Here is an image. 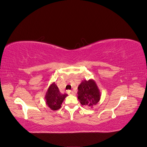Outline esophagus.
Segmentation results:
<instances>
[{
	"label": "esophagus",
	"mask_w": 147,
	"mask_h": 147,
	"mask_svg": "<svg viewBox=\"0 0 147 147\" xmlns=\"http://www.w3.org/2000/svg\"><path fill=\"white\" fill-rule=\"evenodd\" d=\"M67 92V94H70V95H75V93L73 91L68 90Z\"/></svg>",
	"instance_id": "esophagus-1"
}]
</instances>
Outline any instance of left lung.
I'll return each instance as SVG.
<instances>
[{
    "label": "left lung",
    "instance_id": "left-lung-1",
    "mask_svg": "<svg viewBox=\"0 0 147 147\" xmlns=\"http://www.w3.org/2000/svg\"><path fill=\"white\" fill-rule=\"evenodd\" d=\"M78 99L83 105L92 107L100 99V92L96 82L92 79L84 80L78 87Z\"/></svg>",
    "mask_w": 147,
    "mask_h": 147
}]
</instances>
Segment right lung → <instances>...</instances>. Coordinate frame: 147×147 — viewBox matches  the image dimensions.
<instances>
[{
	"mask_svg": "<svg viewBox=\"0 0 147 147\" xmlns=\"http://www.w3.org/2000/svg\"><path fill=\"white\" fill-rule=\"evenodd\" d=\"M67 96V94L61 93L55 82H53L48 88L45 99L46 100V104L48 107L51 110L55 111L59 110L61 107L62 103Z\"/></svg>",
	"mask_w": 147,
	"mask_h": 147,
	"instance_id": "obj_1",
	"label": "right lung"
}]
</instances>
